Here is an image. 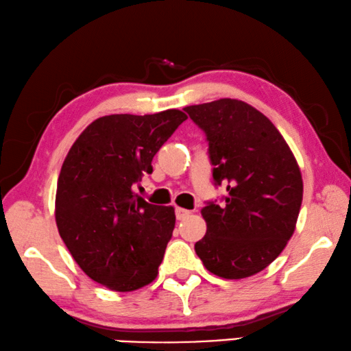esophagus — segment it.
Here are the masks:
<instances>
[{
	"label": "esophagus",
	"mask_w": 351,
	"mask_h": 351,
	"mask_svg": "<svg viewBox=\"0 0 351 351\" xmlns=\"http://www.w3.org/2000/svg\"><path fill=\"white\" fill-rule=\"evenodd\" d=\"M189 214H191V211L185 210V208H179V206L176 208V217L179 219V220H183V219H185V217H188Z\"/></svg>",
	"instance_id": "34e87169"
}]
</instances>
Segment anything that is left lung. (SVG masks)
Listing matches in <instances>:
<instances>
[{"mask_svg":"<svg viewBox=\"0 0 351 351\" xmlns=\"http://www.w3.org/2000/svg\"><path fill=\"white\" fill-rule=\"evenodd\" d=\"M210 145L223 204L202 210L205 237L194 245L205 268L223 279L265 269L296 228L304 183L290 146L265 115L234 98L186 106Z\"/></svg>","mask_w":351,"mask_h":351,"instance_id":"1","label":"left lung"}]
</instances>
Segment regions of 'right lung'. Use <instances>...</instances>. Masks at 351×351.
I'll return each instance as SVG.
<instances>
[{
    "label": "right lung",
    "instance_id": "obj_1",
    "mask_svg": "<svg viewBox=\"0 0 351 351\" xmlns=\"http://www.w3.org/2000/svg\"><path fill=\"white\" fill-rule=\"evenodd\" d=\"M188 117L114 114L92 121L61 166L55 220L78 267L112 291H134L157 278L176 225L172 206L134 193L152 158Z\"/></svg>",
    "mask_w": 351,
    "mask_h": 351
}]
</instances>
